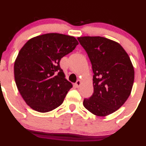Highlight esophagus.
<instances>
[{"mask_svg":"<svg viewBox=\"0 0 146 146\" xmlns=\"http://www.w3.org/2000/svg\"><path fill=\"white\" fill-rule=\"evenodd\" d=\"M81 83H82V82H81L80 80H78L76 82V83H75V86H76L77 88H79L80 86Z\"/></svg>","mask_w":146,"mask_h":146,"instance_id":"obj_1","label":"esophagus"}]
</instances>
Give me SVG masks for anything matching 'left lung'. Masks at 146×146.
<instances>
[{"label":"left lung","instance_id":"left-lung-1","mask_svg":"<svg viewBox=\"0 0 146 146\" xmlns=\"http://www.w3.org/2000/svg\"><path fill=\"white\" fill-rule=\"evenodd\" d=\"M92 64L94 92L84 99L86 110L98 116L110 115L130 96L135 71L129 55L117 42L102 36L78 38Z\"/></svg>","mask_w":146,"mask_h":146}]
</instances>
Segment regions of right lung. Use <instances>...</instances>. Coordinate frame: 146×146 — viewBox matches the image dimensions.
Returning <instances> with one entry per match:
<instances>
[{
  "mask_svg": "<svg viewBox=\"0 0 146 146\" xmlns=\"http://www.w3.org/2000/svg\"><path fill=\"white\" fill-rule=\"evenodd\" d=\"M78 45L74 36L48 33L31 38L19 52L14 64L15 84L33 110L45 113L63 103L73 85L64 78L60 61Z\"/></svg>",
  "mask_w": 146,
  "mask_h": 146,
  "instance_id": "right-lung-1",
  "label": "right lung"
}]
</instances>
